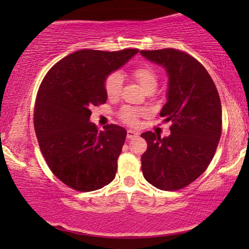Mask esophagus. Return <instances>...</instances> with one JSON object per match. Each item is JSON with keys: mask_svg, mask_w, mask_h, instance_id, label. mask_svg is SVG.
<instances>
[{"mask_svg": "<svg viewBox=\"0 0 249 249\" xmlns=\"http://www.w3.org/2000/svg\"><path fill=\"white\" fill-rule=\"evenodd\" d=\"M138 135H139L138 131L130 130V129H129V130L127 131V138H128V139H131V138H134V137H137Z\"/></svg>", "mask_w": 249, "mask_h": 249, "instance_id": "obj_1", "label": "esophagus"}]
</instances>
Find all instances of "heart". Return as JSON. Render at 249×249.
Segmentation results:
<instances>
[{"label":"heart","mask_w":249,"mask_h":249,"mask_svg":"<svg viewBox=\"0 0 249 249\" xmlns=\"http://www.w3.org/2000/svg\"><path fill=\"white\" fill-rule=\"evenodd\" d=\"M132 77L137 83L141 85L142 89L146 93H154L156 87L159 85V77L156 71L153 68L148 66H142L136 68L132 70ZM122 85H124V78H122L121 73L119 72H112L108 74L105 79L104 88L107 96L110 100H117V98L121 95L122 91ZM146 113L145 110L142 108H136L132 107H124L121 108L120 119L125 124L129 125H136L138 124L139 117L144 115Z\"/></svg>","instance_id":"b5f03b06"}]
</instances>
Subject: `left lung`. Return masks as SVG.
<instances>
[{"mask_svg":"<svg viewBox=\"0 0 249 249\" xmlns=\"http://www.w3.org/2000/svg\"><path fill=\"white\" fill-rule=\"evenodd\" d=\"M141 54L166 71V103L160 115L172 122L168 137L142 134L148 145L142 155V175L159 189L183 188L205 171L215 154L222 131L219 93L207 70L189 54L175 49Z\"/></svg>","mask_w":249,"mask_h":249,"instance_id":"left-lung-1","label":"left lung"}]
</instances>
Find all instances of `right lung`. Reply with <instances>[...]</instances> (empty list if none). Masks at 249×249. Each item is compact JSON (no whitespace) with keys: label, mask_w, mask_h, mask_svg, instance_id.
<instances>
[{"label":"right lung","mask_w":249,"mask_h":249,"mask_svg":"<svg viewBox=\"0 0 249 249\" xmlns=\"http://www.w3.org/2000/svg\"><path fill=\"white\" fill-rule=\"evenodd\" d=\"M138 50H80L51 68L37 93L34 125L40 152L55 177L71 188L91 192L115 178L127 130L107 124L98 131L90 107L107 102V77Z\"/></svg>","instance_id":"add662e5"}]
</instances>
